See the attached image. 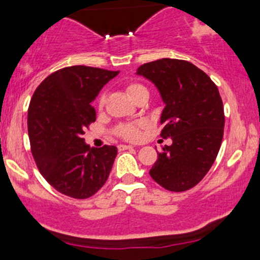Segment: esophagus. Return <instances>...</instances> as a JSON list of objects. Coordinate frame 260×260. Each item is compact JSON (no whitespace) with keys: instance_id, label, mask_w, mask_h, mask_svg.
Wrapping results in <instances>:
<instances>
[{"instance_id":"34e87169","label":"esophagus","mask_w":260,"mask_h":260,"mask_svg":"<svg viewBox=\"0 0 260 260\" xmlns=\"http://www.w3.org/2000/svg\"><path fill=\"white\" fill-rule=\"evenodd\" d=\"M133 148V146H128V145H119L118 146V149L119 151H125V149H131Z\"/></svg>"}]
</instances>
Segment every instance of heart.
Listing matches in <instances>:
<instances>
[{
  "label": "heart",
  "mask_w": 260,
  "mask_h": 260,
  "mask_svg": "<svg viewBox=\"0 0 260 260\" xmlns=\"http://www.w3.org/2000/svg\"><path fill=\"white\" fill-rule=\"evenodd\" d=\"M127 91L131 96L133 98V101L138 98L141 94L148 93L147 88L145 85L140 83H131L127 86ZM106 94H102L101 98H99V108H103L104 103H106ZM146 127V124L143 122H133V123H125V124L118 125L115 133H117L119 137L124 138L127 141H138L142 136V129Z\"/></svg>",
  "instance_id": "heart-1"
}]
</instances>
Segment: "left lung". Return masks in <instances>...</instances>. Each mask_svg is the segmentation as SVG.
Instances as JSON below:
<instances>
[{"label": "left lung", "instance_id": "1", "mask_svg": "<svg viewBox=\"0 0 260 260\" xmlns=\"http://www.w3.org/2000/svg\"><path fill=\"white\" fill-rule=\"evenodd\" d=\"M159 91L165 108L161 137L172 145L158 153L149 175L169 191L198 185L211 169L224 136V107L217 86L191 62L159 59L137 69Z\"/></svg>", "mask_w": 260, "mask_h": 260}]
</instances>
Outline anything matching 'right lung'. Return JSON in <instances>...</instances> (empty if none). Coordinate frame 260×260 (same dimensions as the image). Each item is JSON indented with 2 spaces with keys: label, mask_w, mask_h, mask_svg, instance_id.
<instances>
[{
  "label": "right lung",
  "mask_w": 260,
  "mask_h": 260,
  "mask_svg": "<svg viewBox=\"0 0 260 260\" xmlns=\"http://www.w3.org/2000/svg\"><path fill=\"white\" fill-rule=\"evenodd\" d=\"M119 72L75 65L50 74L27 112L31 152L55 190L74 199L93 196L108 180L117 147L90 148L83 135L96 118L91 102Z\"/></svg>",
  "instance_id": "right-lung-1"
}]
</instances>
